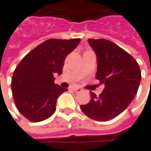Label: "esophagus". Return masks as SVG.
I'll use <instances>...</instances> for the list:
<instances>
[{"mask_svg": "<svg viewBox=\"0 0 151 151\" xmlns=\"http://www.w3.org/2000/svg\"><path fill=\"white\" fill-rule=\"evenodd\" d=\"M73 90H74L75 92H78V93H80V92H82V91H83V90H82V89H81V88H74Z\"/></svg>", "mask_w": 151, "mask_h": 151, "instance_id": "34e87169", "label": "esophagus"}]
</instances>
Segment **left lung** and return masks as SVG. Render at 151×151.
Returning a JSON list of instances; mask_svg holds the SVG:
<instances>
[{"label": "left lung", "mask_w": 151, "mask_h": 151, "mask_svg": "<svg viewBox=\"0 0 151 151\" xmlns=\"http://www.w3.org/2000/svg\"><path fill=\"white\" fill-rule=\"evenodd\" d=\"M88 43L97 58L96 78L104 84L97 96L81 109L97 121H108L123 112L134 100L141 82V70L135 59L115 43L104 39H89Z\"/></svg>", "instance_id": "obj_1"}]
</instances>
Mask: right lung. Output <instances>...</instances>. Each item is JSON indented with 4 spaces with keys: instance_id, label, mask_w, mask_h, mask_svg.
<instances>
[{
    "instance_id": "1",
    "label": "right lung",
    "mask_w": 151,
    "mask_h": 151,
    "mask_svg": "<svg viewBox=\"0 0 151 151\" xmlns=\"http://www.w3.org/2000/svg\"><path fill=\"white\" fill-rule=\"evenodd\" d=\"M80 39H50L29 52L14 70L11 88L18 111L32 122L51 117L56 101L67 88L55 84L54 75L62 74L65 57L76 48Z\"/></svg>"
}]
</instances>
